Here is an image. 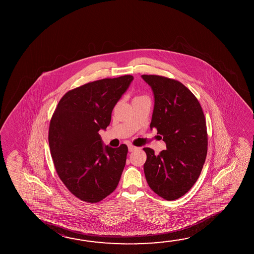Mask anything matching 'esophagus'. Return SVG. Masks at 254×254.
<instances>
[{"label":"esophagus","instance_id":"esophagus-1","mask_svg":"<svg viewBox=\"0 0 254 254\" xmlns=\"http://www.w3.org/2000/svg\"><path fill=\"white\" fill-rule=\"evenodd\" d=\"M137 150V147H135V146H133V144H128V150L131 152V151H133V150Z\"/></svg>","mask_w":254,"mask_h":254}]
</instances>
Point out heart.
<instances>
[{"label":"heart","instance_id":"obj_1","mask_svg":"<svg viewBox=\"0 0 254 254\" xmlns=\"http://www.w3.org/2000/svg\"><path fill=\"white\" fill-rule=\"evenodd\" d=\"M138 97H141V96H136V97H135V98H138Z\"/></svg>","mask_w":254,"mask_h":254}]
</instances>
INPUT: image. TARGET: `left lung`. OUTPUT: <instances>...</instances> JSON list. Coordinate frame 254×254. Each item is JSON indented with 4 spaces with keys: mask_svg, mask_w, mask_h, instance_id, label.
I'll use <instances>...</instances> for the list:
<instances>
[{
    "mask_svg": "<svg viewBox=\"0 0 254 254\" xmlns=\"http://www.w3.org/2000/svg\"><path fill=\"white\" fill-rule=\"evenodd\" d=\"M155 97L150 128H156L167 143V150L147 155L143 165L146 181L157 195L178 199L198 179L207 154V129L199 102L187 87L176 79L159 75H141Z\"/></svg>",
    "mask_w": 254,
    "mask_h": 254,
    "instance_id": "8db88e82",
    "label": "left lung"
}]
</instances>
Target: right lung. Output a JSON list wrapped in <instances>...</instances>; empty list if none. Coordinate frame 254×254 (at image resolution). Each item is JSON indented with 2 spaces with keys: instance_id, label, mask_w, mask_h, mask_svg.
<instances>
[{
  "instance_id": "obj_1",
  "label": "right lung",
  "mask_w": 254,
  "mask_h": 254,
  "mask_svg": "<svg viewBox=\"0 0 254 254\" xmlns=\"http://www.w3.org/2000/svg\"><path fill=\"white\" fill-rule=\"evenodd\" d=\"M132 75L99 79L65 93L50 120L49 143L55 168L72 195L97 203L116 189L125 167L127 146H103L113 108Z\"/></svg>"
}]
</instances>
